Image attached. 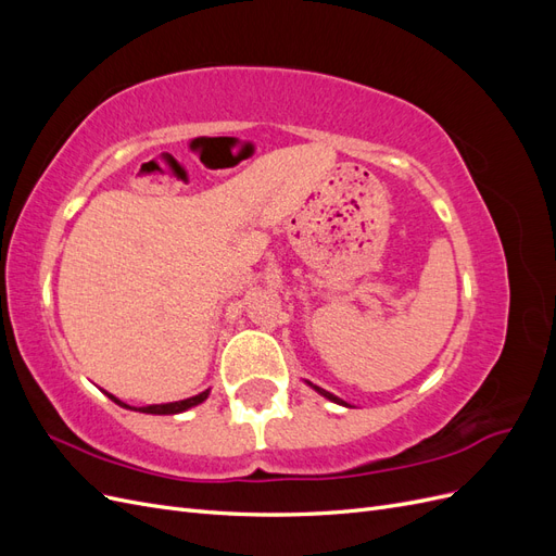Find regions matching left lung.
<instances>
[{"instance_id": "left-lung-1", "label": "left lung", "mask_w": 556, "mask_h": 556, "mask_svg": "<svg viewBox=\"0 0 556 556\" xmlns=\"http://www.w3.org/2000/svg\"><path fill=\"white\" fill-rule=\"evenodd\" d=\"M306 382H308V380H306ZM308 384H311V387H313V390H315V392H317V394H323V396H325V399H329V401H333V403H339V406H345V408H352V406H350V403H345V401H343V399H339V396H333V394H331V392H327V390H323V387H317V384H313V382H308Z\"/></svg>"}]
</instances>
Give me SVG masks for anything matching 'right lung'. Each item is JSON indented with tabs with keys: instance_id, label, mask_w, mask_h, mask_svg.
<instances>
[{
	"instance_id": "obj_1",
	"label": "right lung",
	"mask_w": 556,
	"mask_h": 556,
	"mask_svg": "<svg viewBox=\"0 0 556 556\" xmlns=\"http://www.w3.org/2000/svg\"><path fill=\"white\" fill-rule=\"evenodd\" d=\"M208 392H211V390L201 392V394H197V396H190V399L174 401V403H153V406H143V408H139V413H148V415H178V413H185V410H190V408L199 406V403H204V401L208 399ZM109 399H111V401H115L117 406L129 408L127 403H123L121 399H115L113 394H109ZM129 410H137V408H129Z\"/></svg>"
}]
</instances>
